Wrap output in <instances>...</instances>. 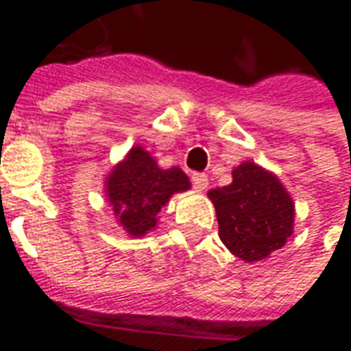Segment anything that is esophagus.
<instances>
[{
  "label": "esophagus",
  "instance_id": "34e87169",
  "mask_svg": "<svg viewBox=\"0 0 351 351\" xmlns=\"http://www.w3.org/2000/svg\"><path fill=\"white\" fill-rule=\"evenodd\" d=\"M191 184H193V188L199 191L206 190V186H208V178H206V175H203V173H193L191 175Z\"/></svg>",
  "mask_w": 351,
  "mask_h": 351
}]
</instances>
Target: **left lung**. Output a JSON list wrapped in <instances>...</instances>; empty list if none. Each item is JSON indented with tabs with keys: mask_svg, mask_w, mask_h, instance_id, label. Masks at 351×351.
I'll return each mask as SVG.
<instances>
[{
	"mask_svg": "<svg viewBox=\"0 0 351 351\" xmlns=\"http://www.w3.org/2000/svg\"><path fill=\"white\" fill-rule=\"evenodd\" d=\"M221 243L244 261H259L280 250L293 233V201L280 180L246 161L233 171V182L208 191Z\"/></svg>",
	"mask_w": 351,
	"mask_h": 351,
	"instance_id": "8db88e82",
	"label": "left lung"
}]
</instances>
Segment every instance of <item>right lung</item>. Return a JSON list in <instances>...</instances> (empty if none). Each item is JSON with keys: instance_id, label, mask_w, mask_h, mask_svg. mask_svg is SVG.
<instances>
[{"instance_id": "1", "label": "right lung", "mask_w": 351, "mask_h": 351, "mask_svg": "<svg viewBox=\"0 0 351 351\" xmlns=\"http://www.w3.org/2000/svg\"><path fill=\"white\" fill-rule=\"evenodd\" d=\"M186 190H190V180L182 169H160L141 146L131 148L107 178L108 203L122 228L133 237H143L156 228L161 206L173 193Z\"/></svg>"}]
</instances>
